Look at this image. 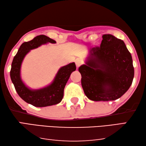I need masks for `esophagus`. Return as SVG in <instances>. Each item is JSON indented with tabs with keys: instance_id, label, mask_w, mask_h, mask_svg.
Here are the masks:
<instances>
[{
	"instance_id": "esophagus-1",
	"label": "esophagus",
	"mask_w": 146,
	"mask_h": 146,
	"mask_svg": "<svg viewBox=\"0 0 146 146\" xmlns=\"http://www.w3.org/2000/svg\"><path fill=\"white\" fill-rule=\"evenodd\" d=\"M75 64H76V68H78L79 67H80V66L82 65V62L80 61V60H76L75 61Z\"/></svg>"
}]
</instances>
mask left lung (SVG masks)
I'll use <instances>...</instances> for the list:
<instances>
[{"label": "left lung", "instance_id": "8db88e82", "mask_svg": "<svg viewBox=\"0 0 146 146\" xmlns=\"http://www.w3.org/2000/svg\"><path fill=\"white\" fill-rule=\"evenodd\" d=\"M100 46L89 50L86 64L78 68L84 93L92 101H110L121 97L134 77L131 54L124 41L103 34Z\"/></svg>", "mask_w": 146, "mask_h": 146}]
</instances>
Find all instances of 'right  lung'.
I'll return each mask as SVG.
<instances>
[{
    "label": "right lung",
    "mask_w": 146,
    "mask_h": 146,
    "mask_svg": "<svg viewBox=\"0 0 146 146\" xmlns=\"http://www.w3.org/2000/svg\"><path fill=\"white\" fill-rule=\"evenodd\" d=\"M47 43H55L56 41L46 36L39 35L31 41L22 43L13 60L10 71L11 79L18 94L25 102L36 107L56 105L61 102L66 84L71 73L76 70L75 62L70 63L59 69L54 82L50 86L38 90H31L26 87L20 77L23 59L31 50Z\"/></svg>",
    "instance_id": "add662e5"
}]
</instances>
